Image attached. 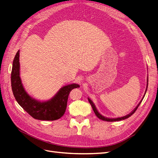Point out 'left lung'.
<instances>
[{
  "instance_id": "8db88e82",
  "label": "left lung",
  "mask_w": 158,
  "mask_h": 158,
  "mask_svg": "<svg viewBox=\"0 0 158 158\" xmlns=\"http://www.w3.org/2000/svg\"><path fill=\"white\" fill-rule=\"evenodd\" d=\"M148 83H147V87H148ZM146 91H147V88H146V92H145V94H146ZM144 97L142 98V100L140 101V102L138 103V106L136 107V108L133 110V111L131 113H129L128 114H127V115H126V116H124V117H118V118H107V117H103V115H102L101 114H100L98 111V110H97V109H96V107H95V105L94 104V103L92 102V100H91L89 98H88V102H89V103L91 104V106H92V109H93V110H94V113H95V115H96L99 118H100V119H102V120H103V121H109V122H113V121H121V120H124V119H126V118H128V117H130L132 114H134L135 113V112L136 111V109H138V106H140V103L142 102V99H143V98H144Z\"/></svg>"
}]
</instances>
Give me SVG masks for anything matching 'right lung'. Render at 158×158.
Here are the masks:
<instances>
[{"label": "right lung", "mask_w": 158, "mask_h": 158, "mask_svg": "<svg viewBox=\"0 0 158 158\" xmlns=\"http://www.w3.org/2000/svg\"><path fill=\"white\" fill-rule=\"evenodd\" d=\"M20 51L16 52L11 73L12 89L16 102L33 118L43 121H55L63 117L67 106L69 95L72 89L79 88L76 84L61 88L55 96L47 102H39L26 92L20 77Z\"/></svg>", "instance_id": "add662e5"}]
</instances>
